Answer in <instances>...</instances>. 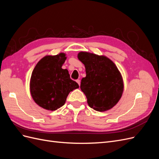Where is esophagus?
I'll use <instances>...</instances> for the list:
<instances>
[{
    "label": "esophagus",
    "mask_w": 159,
    "mask_h": 159,
    "mask_svg": "<svg viewBox=\"0 0 159 159\" xmlns=\"http://www.w3.org/2000/svg\"><path fill=\"white\" fill-rule=\"evenodd\" d=\"M76 82L78 83V85L80 86V80H76Z\"/></svg>",
    "instance_id": "obj_1"
}]
</instances>
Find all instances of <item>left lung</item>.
<instances>
[{"label": "left lung", "mask_w": 159, "mask_h": 159, "mask_svg": "<svg viewBox=\"0 0 159 159\" xmlns=\"http://www.w3.org/2000/svg\"><path fill=\"white\" fill-rule=\"evenodd\" d=\"M78 59L85 66L86 76L80 88L88 105L98 111L113 108L121 99L124 89L122 75L113 61L105 56L80 52Z\"/></svg>", "instance_id": "1"}]
</instances>
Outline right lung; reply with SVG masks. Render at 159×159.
Instances as JSON below:
<instances>
[{
  "instance_id": "add662e5",
  "label": "right lung",
  "mask_w": 159,
  "mask_h": 159,
  "mask_svg": "<svg viewBox=\"0 0 159 159\" xmlns=\"http://www.w3.org/2000/svg\"><path fill=\"white\" fill-rule=\"evenodd\" d=\"M66 58L64 53L46 56L32 71L30 94L35 103L46 110L55 111L63 106L70 91L79 88L68 70L61 68Z\"/></svg>"
}]
</instances>
